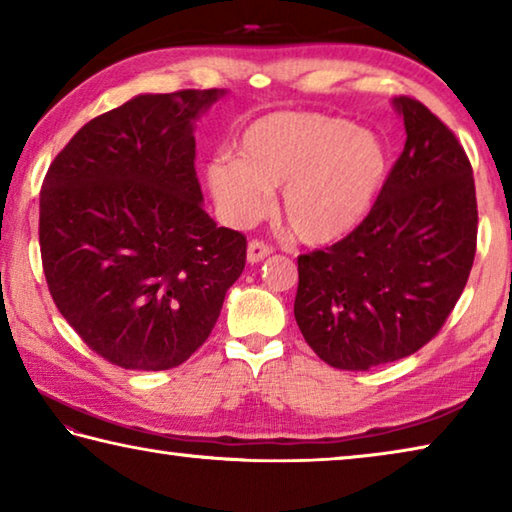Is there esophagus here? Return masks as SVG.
<instances>
[{"mask_svg":"<svg viewBox=\"0 0 512 512\" xmlns=\"http://www.w3.org/2000/svg\"><path fill=\"white\" fill-rule=\"evenodd\" d=\"M273 253V248L271 246H266L264 241H257V239H253L248 244V250H246V259H248V264H259V262H264V259Z\"/></svg>","mask_w":512,"mask_h":512,"instance_id":"1","label":"esophagus"}]
</instances>
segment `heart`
Listing matches in <instances>:
<instances>
[{"label": "heart", "instance_id": "b5f03b06", "mask_svg": "<svg viewBox=\"0 0 512 512\" xmlns=\"http://www.w3.org/2000/svg\"><path fill=\"white\" fill-rule=\"evenodd\" d=\"M391 171L388 151L368 128L318 112H273L246 126L237 158L205 169L225 221L248 225L280 187V216L302 244L327 246L366 221Z\"/></svg>", "mask_w": 512, "mask_h": 512}]
</instances>
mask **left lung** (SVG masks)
<instances>
[{"label": "left lung", "mask_w": 512, "mask_h": 512, "mask_svg": "<svg viewBox=\"0 0 512 512\" xmlns=\"http://www.w3.org/2000/svg\"><path fill=\"white\" fill-rule=\"evenodd\" d=\"M406 144L357 230L298 257L293 314L320 359L368 370L418 352L461 298L476 253V192L454 133L395 97Z\"/></svg>", "instance_id": "obj_1"}]
</instances>
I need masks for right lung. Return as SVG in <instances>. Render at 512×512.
Returning <instances> with one entry per match:
<instances>
[{"instance_id":"obj_1","label":"right lung","mask_w":512,"mask_h":512,"mask_svg":"<svg viewBox=\"0 0 512 512\" xmlns=\"http://www.w3.org/2000/svg\"><path fill=\"white\" fill-rule=\"evenodd\" d=\"M225 90L137 94L85 124L40 192V253L56 307L103 359L169 370L207 341L246 266L194 171L196 121Z\"/></svg>"}]
</instances>
